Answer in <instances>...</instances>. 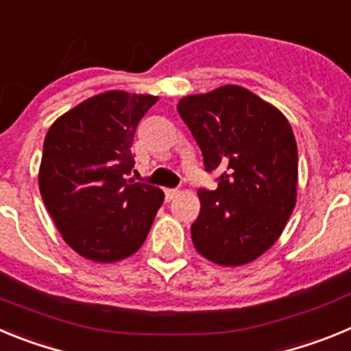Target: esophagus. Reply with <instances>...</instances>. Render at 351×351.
<instances>
[{
	"instance_id": "34e87169",
	"label": "esophagus",
	"mask_w": 351,
	"mask_h": 351,
	"mask_svg": "<svg viewBox=\"0 0 351 351\" xmlns=\"http://www.w3.org/2000/svg\"><path fill=\"white\" fill-rule=\"evenodd\" d=\"M178 195H179V190H176V188H167V190H165L167 202H170V200H173V198L178 197Z\"/></svg>"
}]
</instances>
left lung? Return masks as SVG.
<instances>
[{
  "instance_id": "8db88e82",
  "label": "left lung",
  "mask_w": 351,
  "mask_h": 351,
  "mask_svg": "<svg viewBox=\"0 0 351 351\" xmlns=\"http://www.w3.org/2000/svg\"><path fill=\"white\" fill-rule=\"evenodd\" d=\"M178 112L202 151L214 190L200 188L193 246L226 267L258 258L278 241L297 195V144L287 117L239 86L186 96Z\"/></svg>"
}]
</instances>
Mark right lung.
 Here are the masks:
<instances>
[{
  "label": "right lung",
  "instance_id": "right-lung-1",
  "mask_svg": "<svg viewBox=\"0 0 351 351\" xmlns=\"http://www.w3.org/2000/svg\"><path fill=\"white\" fill-rule=\"evenodd\" d=\"M158 101L108 91L73 107L49 128L40 193L71 250L95 262H117L144 244L163 191L126 179L135 130Z\"/></svg>",
  "mask_w": 351,
  "mask_h": 351
}]
</instances>
